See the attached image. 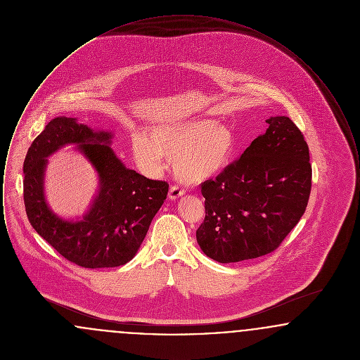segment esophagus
<instances>
[{
    "label": "esophagus",
    "instance_id": "34e87169",
    "mask_svg": "<svg viewBox=\"0 0 360 360\" xmlns=\"http://www.w3.org/2000/svg\"><path fill=\"white\" fill-rule=\"evenodd\" d=\"M185 194V190H182V188H179V186H172L170 188V191H169V198L170 200H176V198H179L181 195H184Z\"/></svg>",
    "mask_w": 360,
    "mask_h": 360
}]
</instances>
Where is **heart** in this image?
Returning a JSON list of instances; mask_svg holds the SVG:
<instances>
[{
	"label": "heart",
	"instance_id": "1",
	"mask_svg": "<svg viewBox=\"0 0 360 360\" xmlns=\"http://www.w3.org/2000/svg\"><path fill=\"white\" fill-rule=\"evenodd\" d=\"M238 139L231 127L207 119L155 128L148 137L136 135L132 151L140 169L150 175L163 172L174 159L175 175L188 184L217 175L232 162Z\"/></svg>",
	"mask_w": 360,
	"mask_h": 360
}]
</instances>
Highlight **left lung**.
<instances>
[{
    "label": "left lung",
    "instance_id": "8db88e82",
    "mask_svg": "<svg viewBox=\"0 0 360 360\" xmlns=\"http://www.w3.org/2000/svg\"><path fill=\"white\" fill-rule=\"evenodd\" d=\"M214 179L201 184L205 219L197 241L206 257L233 263L275 251L308 206L311 165L307 140L286 116Z\"/></svg>",
    "mask_w": 360,
    "mask_h": 360
}]
</instances>
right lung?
Returning a JSON list of instances; mask_svg holds the SVG:
<instances>
[{
  "label": "right lung",
  "mask_w": 360,
  "mask_h": 360,
  "mask_svg": "<svg viewBox=\"0 0 360 360\" xmlns=\"http://www.w3.org/2000/svg\"><path fill=\"white\" fill-rule=\"evenodd\" d=\"M112 135L75 119L56 117L34 139L24 160V205L34 231L71 263L85 269L128 263L165 202L169 184L127 169L108 146ZM66 143H78L101 176V191L81 222L59 219L42 193L45 158Z\"/></svg>",
  "instance_id": "right-lung-1"
}]
</instances>
